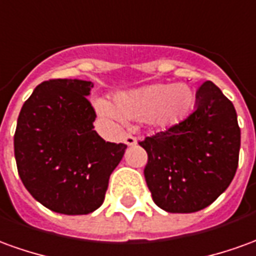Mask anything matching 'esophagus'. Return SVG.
I'll return each mask as SVG.
<instances>
[{
	"label": "esophagus",
	"mask_w": 256,
	"mask_h": 256,
	"mask_svg": "<svg viewBox=\"0 0 256 256\" xmlns=\"http://www.w3.org/2000/svg\"><path fill=\"white\" fill-rule=\"evenodd\" d=\"M124 142H126L128 146H136V144H137V138L133 137L132 134H126V137H124Z\"/></svg>",
	"instance_id": "1"
}]
</instances>
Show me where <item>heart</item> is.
<instances>
[{
	"label": "heart",
	"mask_w": 256,
	"mask_h": 256,
	"mask_svg": "<svg viewBox=\"0 0 256 256\" xmlns=\"http://www.w3.org/2000/svg\"><path fill=\"white\" fill-rule=\"evenodd\" d=\"M194 104L196 92L188 84L156 83L118 92L114 97V105L97 100L96 110L108 122L144 120L156 130H166L186 120Z\"/></svg>",
	"instance_id": "heart-1"
}]
</instances>
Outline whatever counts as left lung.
I'll return each instance as SVG.
<instances>
[{"label":"left lung","instance_id":"8db88e82","mask_svg":"<svg viewBox=\"0 0 256 256\" xmlns=\"http://www.w3.org/2000/svg\"><path fill=\"white\" fill-rule=\"evenodd\" d=\"M240 142L234 105L205 82L186 120L138 142L148 154L144 176L154 202L170 214L206 208L232 183Z\"/></svg>","mask_w":256,"mask_h":256}]
</instances>
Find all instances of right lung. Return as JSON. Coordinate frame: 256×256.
Wrapping results in <instances>:
<instances>
[{"mask_svg": "<svg viewBox=\"0 0 256 256\" xmlns=\"http://www.w3.org/2000/svg\"><path fill=\"white\" fill-rule=\"evenodd\" d=\"M92 87L78 78L42 82L18 118L19 176L33 198L56 214L87 215L100 208L128 148L94 130L97 115L87 100Z\"/></svg>", "mask_w": 256, "mask_h": 256, "instance_id": "add662e5", "label": "right lung"}]
</instances>
